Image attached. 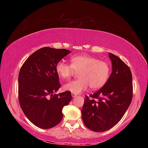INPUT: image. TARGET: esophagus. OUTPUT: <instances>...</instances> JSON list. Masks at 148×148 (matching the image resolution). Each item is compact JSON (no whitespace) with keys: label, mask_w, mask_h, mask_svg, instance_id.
I'll return each mask as SVG.
<instances>
[{"label":"esophagus","mask_w":148,"mask_h":148,"mask_svg":"<svg viewBox=\"0 0 148 148\" xmlns=\"http://www.w3.org/2000/svg\"><path fill=\"white\" fill-rule=\"evenodd\" d=\"M76 93H72V97H76Z\"/></svg>","instance_id":"esophagus-1"}]
</instances>
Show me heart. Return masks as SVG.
Returning a JSON list of instances; mask_svg holds the SVG:
<instances>
[{
  "label": "heart",
  "mask_w": 148,
  "mask_h": 148,
  "mask_svg": "<svg viewBox=\"0 0 148 148\" xmlns=\"http://www.w3.org/2000/svg\"><path fill=\"white\" fill-rule=\"evenodd\" d=\"M71 64L59 61L56 65V72L60 77L68 79L74 74L79 72L77 80L70 81L64 86V89L72 93H79L90 88L97 90L102 88L108 81L111 67L108 62L88 55H77L72 57Z\"/></svg>",
  "instance_id": "heart-1"
}]
</instances>
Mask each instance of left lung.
<instances>
[{"instance_id":"8db88e82","label":"left lung","mask_w":148,"mask_h":148,"mask_svg":"<svg viewBox=\"0 0 148 148\" xmlns=\"http://www.w3.org/2000/svg\"><path fill=\"white\" fill-rule=\"evenodd\" d=\"M109 57L112 62L111 76L101 89L85 97L81 110L84 125L96 132L115 126L132 99V76L129 67L111 53Z\"/></svg>"}]
</instances>
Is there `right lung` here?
Returning a JSON list of instances; mask_svg holds the SVG:
<instances>
[{
	"mask_svg": "<svg viewBox=\"0 0 148 148\" xmlns=\"http://www.w3.org/2000/svg\"><path fill=\"white\" fill-rule=\"evenodd\" d=\"M70 53L45 47L32 53L21 67L19 102L27 118L37 127L48 129L57 125L63 118V108L72 99L69 91L53 94L60 88L56 65Z\"/></svg>",
	"mask_w": 148,
	"mask_h": 148,
	"instance_id": "obj_1",
	"label": "right lung"
}]
</instances>
